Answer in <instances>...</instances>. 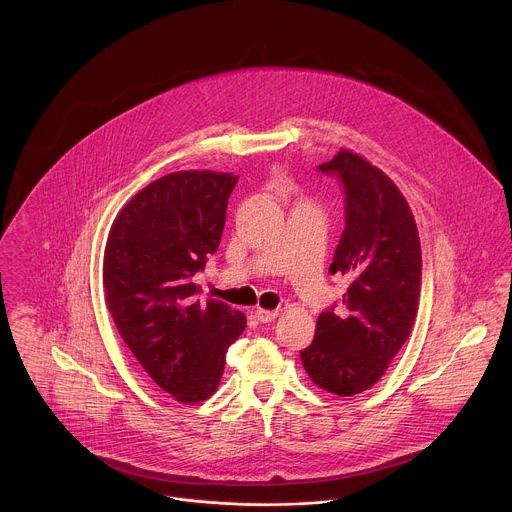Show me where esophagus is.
Returning a JSON list of instances; mask_svg holds the SVG:
<instances>
[{"label":"esophagus","instance_id":"34e87169","mask_svg":"<svg viewBox=\"0 0 512 512\" xmlns=\"http://www.w3.org/2000/svg\"><path fill=\"white\" fill-rule=\"evenodd\" d=\"M255 316H257V320H259L261 324H269V322H273V320L279 316V312H277V310H263V308H257V310H255Z\"/></svg>","mask_w":512,"mask_h":512}]
</instances>
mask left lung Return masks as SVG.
<instances>
[{"mask_svg":"<svg viewBox=\"0 0 512 512\" xmlns=\"http://www.w3.org/2000/svg\"><path fill=\"white\" fill-rule=\"evenodd\" d=\"M340 180L345 228L330 265L347 277L343 308L318 316L300 351L310 379L340 397L371 389L408 340L418 312L422 251L414 216L395 182L355 153L318 167Z\"/></svg>","mask_w":512,"mask_h":512,"instance_id":"left-lung-1","label":"left lung"}]
</instances>
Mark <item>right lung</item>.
Returning <instances> with one entry per match:
<instances>
[{"instance_id":"add662e5","label":"right lung","mask_w":512,"mask_h":512,"mask_svg":"<svg viewBox=\"0 0 512 512\" xmlns=\"http://www.w3.org/2000/svg\"><path fill=\"white\" fill-rule=\"evenodd\" d=\"M237 176L172 172L117 214L104 255L115 328L157 387L194 404L214 395L245 316L220 300L194 302V275L218 251Z\"/></svg>"}]
</instances>
